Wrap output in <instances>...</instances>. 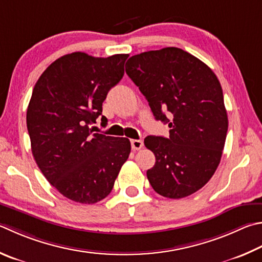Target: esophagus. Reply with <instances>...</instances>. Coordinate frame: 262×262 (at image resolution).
<instances>
[{
	"label": "esophagus",
	"mask_w": 262,
	"mask_h": 262,
	"mask_svg": "<svg viewBox=\"0 0 262 262\" xmlns=\"http://www.w3.org/2000/svg\"><path fill=\"white\" fill-rule=\"evenodd\" d=\"M130 144H132V149L133 150H140L143 147V141L141 140H132L130 141Z\"/></svg>",
	"instance_id": "obj_1"
}]
</instances>
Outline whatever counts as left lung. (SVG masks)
Listing matches in <instances>:
<instances>
[{"mask_svg": "<svg viewBox=\"0 0 262 262\" xmlns=\"http://www.w3.org/2000/svg\"><path fill=\"white\" fill-rule=\"evenodd\" d=\"M126 73L147 99L156 120L170 128L168 137L144 140L156 156L155 166L146 172L151 187L172 199L198 191L220 164L228 130L216 75L197 57L175 47L132 56Z\"/></svg>", "mask_w": 262, "mask_h": 262, "instance_id": "obj_1", "label": "left lung"}]
</instances>
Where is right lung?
I'll return each instance as SVG.
<instances>
[{
    "label": "right lung",
    "instance_id": "1",
    "mask_svg": "<svg viewBox=\"0 0 262 262\" xmlns=\"http://www.w3.org/2000/svg\"><path fill=\"white\" fill-rule=\"evenodd\" d=\"M127 58L72 52L50 64L33 89L26 115L33 157L52 187L73 202L105 198L130 154L126 137L89 128L102 115L108 90L122 79ZM101 120L105 126L107 119Z\"/></svg>",
    "mask_w": 262,
    "mask_h": 262
}]
</instances>
